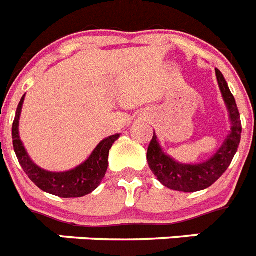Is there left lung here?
<instances>
[{"label":"left lung","mask_w":256,"mask_h":256,"mask_svg":"<svg viewBox=\"0 0 256 256\" xmlns=\"http://www.w3.org/2000/svg\"><path fill=\"white\" fill-rule=\"evenodd\" d=\"M216 77L232 123L229 136L225 138L222 146L208 161L186 164H179L164 153L154 133L148 148L146 160L153 174L168 188L182 192H196L208 188L226 171L237 153L242 133L240 111L222 73L218 69H216Z\"/></svg>","instance_id":"1"}]
</instances>
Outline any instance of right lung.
<instances>
[{
	"mask_svg": "<svg viewBox=\"0 0 256 256\" xmlns=\"http://www.w3.org/2000/svg\"><path fill=\"white\" fill-rule=\"evenodd\" d=\"M23 100H24V95L16 108L12 133L14 152L23 171L28 175V178L42 191L48 192L50 195H56L58 198H82L92 194L95 188H98L108 168L110 149L112 144L119 138L120 134H114L100 141L94 152L90 154V157L77 168L64 172H52L44 170L36 164H34L32 160L28 157L26 148L23 146V142L19 137V118L22 112Z\"/></svg>",
	"mask_w": 256,
	"mask_h": 256,
	"instance_id": "obj_1",
	"label": "right lung"
}]
</instances>
